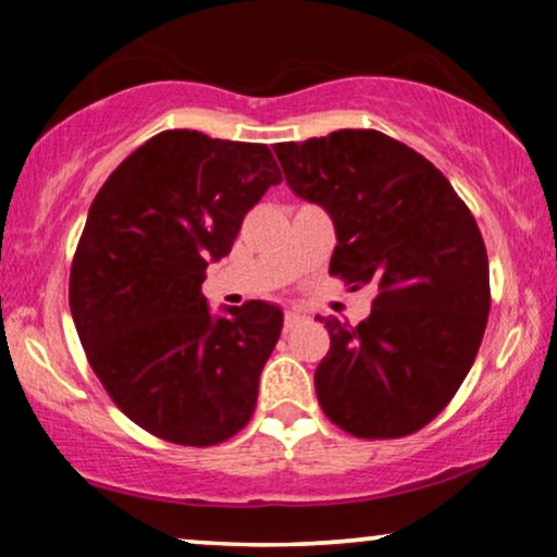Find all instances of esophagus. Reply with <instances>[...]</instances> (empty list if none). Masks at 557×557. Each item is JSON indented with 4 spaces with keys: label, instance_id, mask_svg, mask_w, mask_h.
Returning a JSON list of instances; mask_svg holds the SVG:
<instances>
[{
    "label": "esophagus",
    "instance_id": "obj_1",
    "mask_svg": "<svg viewBox=\"0 0 557 557\" xmlns=\"http://www.w3.org/2000/svg\"><path fill=\"white\" fill-rule=\"evenodd\" d=\"M300 322H304V317H300L298 311H285V319H283V327H285V332L296 330Z\"/></svg>",
    "mask_w": 557,
    "mask_h": 557
}]
</instances>
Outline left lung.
<instances>
[{"instance_id": "8db88e82", "label": "left lung", "mask_w": 557, "mask_h": 557, "mask_svg": "<svg viewBox=\"0 0 557 557\" xmlns=\"http://www.w3.org/2000/svg\"><path fill=\"white\" fill-rule=\"evenodd\" d=\"M274 154L287 185L335 222L332 277L376 293L356 327L317 317L330 332L319 406L361 440L419 432L458 393L487 327L490 264L474 214L430 159L380 131L290 140Z\"/></svg>"}]
</instances>
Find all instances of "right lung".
Segmentation results:
<instances>
[{"mask_svg": "<svg viewBox=\"0 0 557 557\" xmlns=\"http://www.w3.org/2000/svg\"><path fill=\"white\" fill-rule=\"evenodd\" d=\"M283 181L270 146L164 131L101 185L70 267V311L94 374L140 430L209 447L253 417L283 311L209 314V261Z\"/></svg>", "mask_w": 557, "mask_h": 557, "instance_id": "add662e5", "label": "right lung"}]
</instances>
